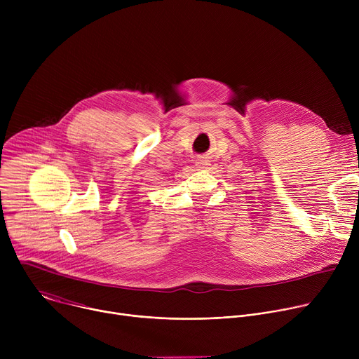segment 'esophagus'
I'll return each instance as SVG.
<instances>
[{
  "mask_svg": "<svg viewBox=\"0 0 359 359\" xmlns=\"http://www.w3.org/2000/svg\"><path fill=\"white\" fill-rule=\"evenodd\" d=\"M209 165H210V163H209V161H206V159H197V161H196V168H197V169H208Z\"/></svg>",
  "mask_w": 359,
  "mask_h": 359,
  "instance_id": "1",
  "label": "esophagus"
}]
</instances>
